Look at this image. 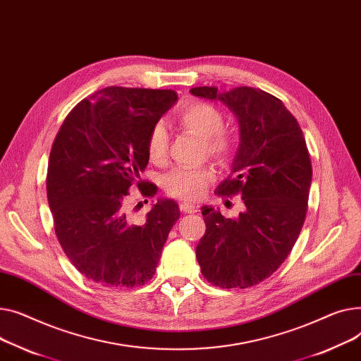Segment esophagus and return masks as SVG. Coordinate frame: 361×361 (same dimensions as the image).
<instances>
[{
  "mask_svg": "<svg viewBox=\"0 0 361 361\" xmlns=\"http://www.w3.org/2000/svg\"><path fill=\"white\" fill-rule=\"evenodd\" d=\"M179 208H180L182 213H186V214H194L198 211V207L194 205V204H190V202H180Z\"/></svg>",
  "mask_w": 361,
  "mask_h": 361,
  "instance_id": "esophagus-1",
  "label": "esophagus"
}]
</instances>
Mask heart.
<instances>
[{
    "instance_id": "obj_1",
    "label": "heart",
    "mask_w": 361,
    "mask_h": 361,
    "mask_svg": "<svg viewBox=\"0 0 361 361\" xmlns=\"http://www.w3.org/2000/svg\"><path fill=\"white\" fill-rule=\"evenodd\" d=\"M176 121L188 133L204 138L211 156L227 160L235 152L236 140L224 130V115L217 106L207 102H188L176 111ZM169 134L163 122L152 125L147 137V153L153 161H161L167 156ZM214 179L209 167H175L163 176L161 185L169 195L182 200H197L202 195L205 186Z\"/></svg>"
}]
</instances>
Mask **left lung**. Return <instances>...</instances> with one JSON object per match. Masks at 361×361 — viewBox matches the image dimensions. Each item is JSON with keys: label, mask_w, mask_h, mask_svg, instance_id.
Masks as SVG:
<instances>
[{"label": "left lung", "mask_w": 361, "mask_h": 361, "mask_svg": "<svg viewBox=\"0 0 361 361\" xmlns=\"http://www.w3.org/2000/svg\"><path fill=\"white\" fill-rule=\"evenodd\" d=\"M190 93L223 102L239 121L231 173L216 194H239L245 204L236 219L201 208L207 228L197 259L208 283L247 288L277 271L300 235L312 182L306 140L284 103L264 90L243 86L220 93L204 86Z\"/></svg>", "instance_id": "obj_1"}]
</instances>
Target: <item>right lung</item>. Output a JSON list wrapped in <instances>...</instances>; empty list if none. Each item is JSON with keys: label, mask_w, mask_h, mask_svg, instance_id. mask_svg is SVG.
<instances>
[{"label": "right lung", "mask_w": 361, "mask_h": 361, "mask_svg": "<svg viewBox=\"0 0 361 361\" xmlns=\"http://www.w3.org/2000/svg\"><path fill=\"white\" fill-rule=\"evenodd\" d=\"M173 90L106 87L63 119L49 154L47 192L55 235L84 277L106 287H140L153 279L169 231L179 220L173 200L153 204L137 223L130 188H157L140 173L148 164L152 125L176 103Z\"/></svg>", "instance_id": "right-lung-1"}]
</instances>
